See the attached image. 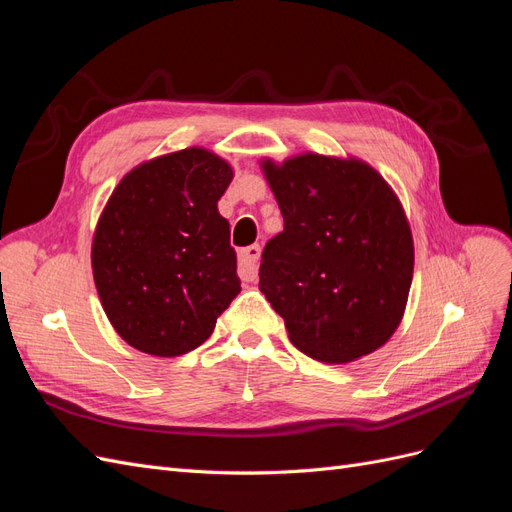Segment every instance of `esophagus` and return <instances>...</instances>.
<instances>
[{"instance_id": "1", "label": "esophagus", "mask_w": 512, "mask_h": 512, "mask_svg": "<svg viewBox=\"0 0 512 512\" xmlns=\"http://www.w3.org/2000/svg\"><path fill=\"white\" fill-rule=\"evenodd\" d=\"M258 258H260V245H250L239 254V275L245 282H254L258 275Z\"/></svg>"}]
</instances>
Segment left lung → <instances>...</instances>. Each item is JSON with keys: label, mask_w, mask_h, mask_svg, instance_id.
I'll return each instance as SVG.
<instances>
[{"label": "left lung", "mask_w": 512, "mask_h": 512, "mask_svg": "<svg viewBox=\"0 0 512 512\" xmlns=\"http://www.w3.org/2000/svg\"><path fill=\"white\" fill-rule=\"evenodd\" d=\"M284 230L262 252L258 288L290 342L322 363L378 350L399 327L414 271L404 207L361 160H262Z\"/></svg>", "instance_id": "left-lung-1"}]
</instances>
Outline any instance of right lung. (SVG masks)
I'll return each instance as SVG.
<instances>
[{
    "label": "right lung",
    "mask_w": 512,
    "mask_h": 512,
    "mask_svg": "<svg viewBox=\"0 0 512 512\" xmlns=\"http://www.w3.org/2000/svg\"><path fill=\"white\" fill-rule=\"evenodd\" d=\"M230 181L226 160L190 147L132 168L108 198L91 269L108 320L132 348L153 356L198 348L241 292L218 211Z\"/></svg>",
    "instance_id": "right-lung-1"
}]
</instances>
